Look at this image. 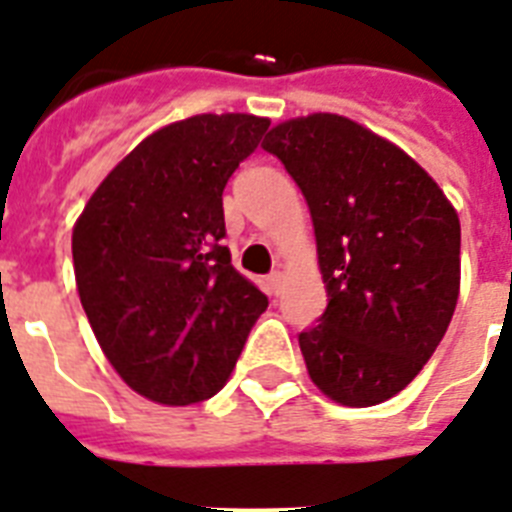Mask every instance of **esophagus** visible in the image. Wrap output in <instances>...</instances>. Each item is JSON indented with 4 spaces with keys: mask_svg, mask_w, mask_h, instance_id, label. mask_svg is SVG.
I'll list each match as a JSON object with an SVG mask.
<instances>
[{
    "mask_svg": "<svg viewBox=\"0 0 512 512\" xmlns=\"http://www.w3.org/2000/svg\"><path fill=\"white\" fill-rule=\"evenodd\" d=\"M281 283H283V270H273V273L268 276L270 291H273V294H278V291H281Z\"/></svg>",
    "mask_w": 512,
    "mask_h": 512,
    "instance_id": "obj_1",
    "label": "esophagus"
}]
</instances>
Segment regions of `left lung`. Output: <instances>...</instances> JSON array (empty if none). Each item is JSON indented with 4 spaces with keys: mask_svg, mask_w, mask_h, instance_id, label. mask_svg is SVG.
Returning a JSON list of instances; mask_svg holds the SVG:
<instances>
[{
    "mask_svg": "<svg viewBox=\"0 0 512 512\" xmlns=\"http://www.w3.org/2000/svg\"><path fill=\"white\" fill-rule=\"evenodd\" d=\"M263 148L315 226L328 307L299 333L309 377L341 406L388 401L422 372L455 312L458 213L414 158L338 114L289 119Z\"/></svg>",
    "mask_w": 512,
    "mask_h": 512,
    "instance_id": "1",
    "label": "left lung"
}]
</instances>
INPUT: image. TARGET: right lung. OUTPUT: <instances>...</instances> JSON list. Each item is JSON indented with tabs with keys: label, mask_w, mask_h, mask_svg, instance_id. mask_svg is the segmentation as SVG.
<instances>
[{
	"label": "right lung",
	"mask_w": 512,
	"mask_h": 512,
	"mask_svg": "<svg viewBox=\"0 0 512 512\" xmlns=\"http://www.w3.org/2000/svg\"><path fill=\"white\" fill-rule=\"evenodd\" d=\"M270 127L197 114L145 137L101 182L72 231L77 294L103 354L166 406L226 385L268 296L231 265L223 187Z\"/></svg>",
	"instance_id": "add662e5"
}]
</instances>
